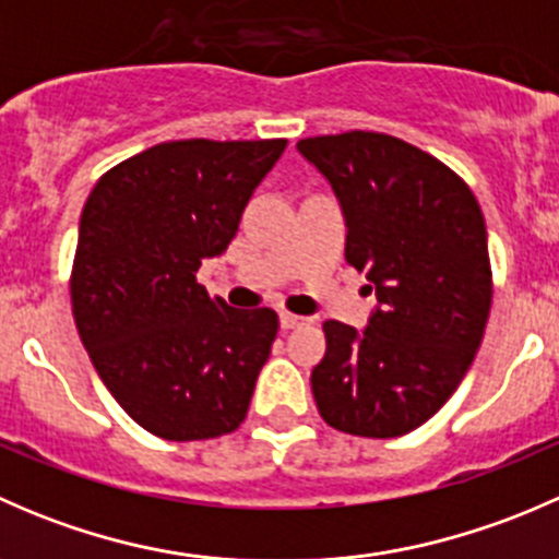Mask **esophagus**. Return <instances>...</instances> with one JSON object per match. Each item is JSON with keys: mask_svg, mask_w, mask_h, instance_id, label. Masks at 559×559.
I'll list each match as a JSON object with an SVG mask.
<instances>
[{"mask_svg": "<svg viewBox=\"0 0 559 559\" xmlns=\"http://www.w3.org/2000/svg\"><path fill=\"white\" fill-rule=\"evenodd\" d=\"M281 319V330H297V326H302L306 324V316H297V313H289V311H284L278 316Z\"/></svg>", "mask_w": 559, "mask_h": 559, "instance_id": "esophagus-1", "label": "esophagus"}]
</instances>
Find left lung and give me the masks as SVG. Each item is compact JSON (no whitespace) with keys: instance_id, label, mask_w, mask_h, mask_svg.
Masks as SVG:
<instances>
[{"instance_id":"8db88e82","label":"left lung","mask_w":559,"mask_h":559,"mask_svg":"<svg viewBox=\"0 0 559 559\" xmlns=\"http://www.w3.org/2000/svg\"><path fill=\"white\" fill-rule=\"evenodd\" d=\"M297 151L335 191L346 262L379 300L365 330L324 321L316 408L348 436H405L452 397L481 346L492 306L481 207L460 175L392 134H324Z\"/></svg>"}]
</instances>
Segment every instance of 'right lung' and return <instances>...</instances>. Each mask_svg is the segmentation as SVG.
Returning a JSON list of instances; mask_svg holds the SVG:
<instances>
[{"mask_svg":"<svg viewBox=\"0 0 559 559\" xmlns=\"http://www.w3.org/2000/svg\"><path fill=\"white\" fill-rule=\"evenodd\" d=\"M286 140H173L107 170L83 205L72 264L81 341L123 411L165 441L238 430L278 332L197 284L227 251Z\"/></svg>","mask_w":559,"mask_h":559,"instance_id":"obj_1","label":"right lung"}]
</instances>
